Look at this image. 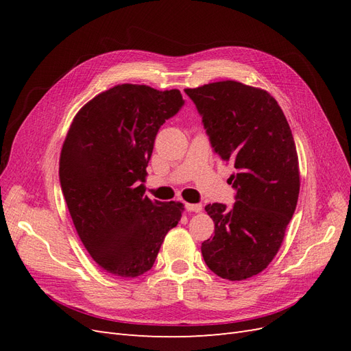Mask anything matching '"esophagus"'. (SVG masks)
<instances>
[{
  "label": "esophagus",
  "instance_id": "esophagus-1",
  "mask_svg": "<svg viewBox=\"0 0 351 351\" xmlns=\"http://www.w3.org/2000/svg\"><path fill=\"white\" fill-rule=\"evenodd\" d=\"M186 209L189 212H200L202 210V205L200 204H186Z\"/></svg>",
  "mask_w": 351,
  "mask_h": 351
}]
</instances>
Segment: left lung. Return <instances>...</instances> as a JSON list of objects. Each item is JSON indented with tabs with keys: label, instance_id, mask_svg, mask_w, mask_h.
Masks as SVG:
<instances>
[{
	"label": "left lung",
	"instance_id": "1",
	"mask_svg": "<svg viewBox=\"0 0 351 351\" xmlns=\"http://www.w3.org/2000/svg\"><path fill=\"white\" fill-rule=\"evenodd\" d=\"M202 115L214 151L234 164L231 208L205 206L215 234L202 256L218 277L241 281L262 272L278 253L300 190L299 158L290 125L271 95L224 80L184 89Z\"/></svg>",
	"mask_w": 351,
	"mask_h": 351
}]
</instances>
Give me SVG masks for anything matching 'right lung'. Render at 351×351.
<instances>
[{
    "label": "right lung",
    "instance_id": "obj_1",
    "mask_svg": "<svg viewBox=\"0 0 351 351\" xmlns=\"http://www.w3.org/2000/svg\"><path fill=\"white\" fill-rule=\"evenodd\" d=\"M178 89L117 84L73 119L60 155V183L92 259L115 277L149 271L183 204L145 195L156 133L183 107Z\"/></svg>",
    "mask_w": 351,
    "mask_h": 351
}]
</instances>
